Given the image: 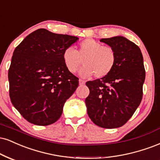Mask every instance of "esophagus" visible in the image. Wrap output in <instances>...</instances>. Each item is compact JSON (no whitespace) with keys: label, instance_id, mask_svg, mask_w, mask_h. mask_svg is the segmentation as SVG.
<instances>
[{"label":"esophagus","instance_id":"esophagus-1","mask_svg":"<svg viewBox=\"0 0 160 160\" xmlns=\"http://www.w3.org/2000/svg\"><path fill=\"white\" fill-rule=\"evenodd\" d=\"M85 82H86L85 80H82V79H80V80H79V83H80V86L84 85V84H85Z\"/></svg>","mask_w":160,"mask_h":160}]
</instances>
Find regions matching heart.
<instances>
[{
	"instance_id": "obj_1",
	"label": "heart",
	"mask_w": 160,
	"mask_h": 160,
	"mask_svg": "<svg viewBox=\"0 0 160 160\" xmlns=\"http://www.w3.org/2000/svg\"><path fill=\"white\" fill-rule=\"evenodd\" d=\"M63 62L69 72L74 74L82 63L84 65L80 74L83 78L95 75L103 78L114 68L117 61L116 52L109 45H102L93 38H86L80 43L78 50L68 47L62 54Z\"/></svg>"
}]
</instances>
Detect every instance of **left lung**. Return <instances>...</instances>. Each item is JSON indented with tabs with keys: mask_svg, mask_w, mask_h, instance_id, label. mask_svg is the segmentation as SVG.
Instances as JSON below:
<instances>
[{
	"mask_svg": "<svg viewBox=\"0 0 160 160\" xmlns=\"http://www.w3.org/2000/svg\"><path fill=\"white\" fill-rule=\"evenodd\" d=\"M116 52L114 68L103 78L86 82L89 95L86 98L87 113L103 128H120L139 106L145 79L143 57L135 43L122 36L101 38Z\"/></svg>",
	"mask_w": 160,
	"mask_h": 160,
	"instance_id": "8db88e82",
	"label": "left lung"
}]
</instances>
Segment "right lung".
<instances>
[{
  "label": "right lung",
  "mask_w": 160,
  "mask_h": 160,
  "mask_svg": "<svg viewBox=\"0 0 160 160\" xmlns=\"http://www.w3.org/2000/svg\"><path fill=\"white\" fill-rule=\"evenodd\" d=\"M78 39L38 29L15 48L8 72L9 97L28 122L47 126L60 118L65 102L79 85L62 54Z\"/></svg>",
  "instance_id": "1"
}]
</instances>
